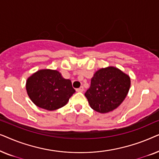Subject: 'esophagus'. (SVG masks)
Returning <instances> with one entry per match:
<instances>
[{
    "instance_id": "1",
    "label": "esophagus",
    "mask_w": 159,
    "mask_h": 159,
    "mask_svg": "<svg viewBox=\"0 0 159 159\" xmlns=\"http://www.w3.org/2000/svg\"><path fill=\"white\" fill-rule=\"evenodd\" d=\"M76 90H77V92H83V90H84L83 86H81L80 88H77Z\"/></svg>"
}]
</instances>
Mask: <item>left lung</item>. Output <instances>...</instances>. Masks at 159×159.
Wrapping results in <instances>:
<instances>
[{
  "label": "left lung",
  "mask_w": 159,
  "mask_h": 159,
  "mask_svg": "<svg viewBox=\"0 0 159 159\" xmlns=\"http://www.w3.org/2000/svg\"><path fill=\"white\" fill-rule=\"evenodd\" d=\"M129 87V76L110 66L95 72L84 95L93 110L103 114L111 111L122 103Z\"/></svg>",
  "instance_id": "8db88e82"
}]
</instances>
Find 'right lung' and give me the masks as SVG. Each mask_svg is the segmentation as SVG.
I'll use <instances>...</instances> for the list:
<instances>
[{
  "instance_id": "right-lung-1",
  "label": "right lung",
  "mask_w": 159,
  "mask_h": 159,
  "mask_svg": "<svg viewBox=\"0 0 159 159\" xmlns=\"http://www.w3.org/2000/svg\"><path fill=\"white\" fill-rule=\"evenodd\" d=\"M27 94L38 107L53 111L64 106L75 93L69 80L56 70L43 69L28 78Z\"/></svg>"
}]
</instances>
